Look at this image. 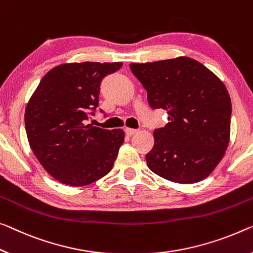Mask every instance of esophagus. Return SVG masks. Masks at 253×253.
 <instances>
[{
    "mask_svg": "<svg viewBox=\"0 0 253 253\" xmlns=\"http://www.w3.org/2000/svg\"><path fill=\"white\" fill-rule=\"evenodd\" d=\"M138 130L137 129H131V127H126V133L131 137V135H133L134 133H137Z\"/></svg>",
    "mask_w": 253,
    "mask_h": 253,
    "instance_id": "obj_1",
    "label": "esophagus"
}]
</instances>
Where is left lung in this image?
<instances>
[{"label": "left lung", "instance_id": "left-lung-1", "mask_svg": "<svg viewBox=\"0 0 253 253\" xmlns=\"http://www.w3.org/2000/svg\"><path fill=\"white\" fill-rule=\"evenodd\" d=\"M130 69L147 90L151 108H163L169 123L154 131L146 155L149 169L166 180L196 183L223 158L231 131L232 104L226 87L213 73L186 56Z\"/></svg>", "mask_w": 253, "mask_h": 253}]
</instances>
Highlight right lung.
Masks as SVG:
<instances>
[{
  "mask_svg": "<svg viewBox=\"0 0 253 253\" xmlns=\"http://www.w3.org/2000/svg\"><path fill=\"white\" fill-rule=\"evenodd\" d=\"M122 65H57L44 76L27 104L25 126L30 148L46 172L61 183L88 185L111 172L124 141L123 130L84 122L98 106L102 80Z\"/></svg>",
  "mask_w": 253,
  "mask_h": 253,
  "instance_id": "add662e5",
  "label": "right lung"
}]
</instances>
